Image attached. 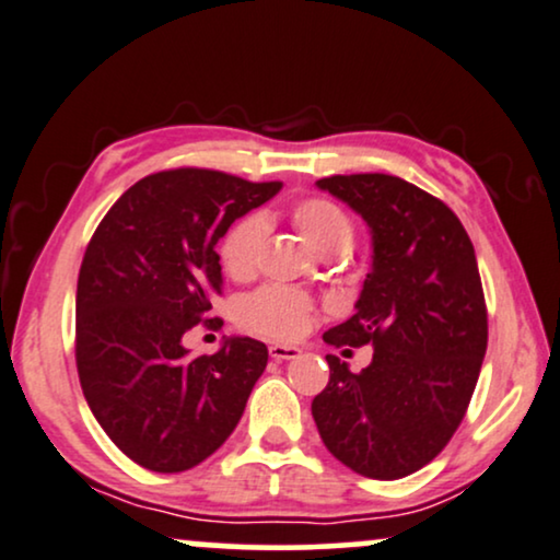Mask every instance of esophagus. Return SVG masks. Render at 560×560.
Returning <instances> with one entry per match:
<instances>
[{"label":"esophagus","instance_id":"esophagus-1","mask_svg":"<svg viewBox=\"0 0 560 560\" xmlns=\"http://www.w3.org/2000/svg\"><path fill=\"white\" fill-rule=\"evenodd\" d=\"M268 353H271L273 361H294V358L302 355V350L294 348V346H281V342H271V346H268Z\"/></svg>","mask_w":560,"mask_h":560}]
</instances>
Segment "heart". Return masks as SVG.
<instances>
[{
  "label": "heart",
  "instance_id": "obj_1",
  "mask_svg": "<svg viewBox=\"0 0 560 560\" xmlns=\"http://www.w3.org/2000/svg\"><path fill=\"white\" fill-rule=\"evenodd\" d=\"M294 228L300 230L304 241L323 256L348 248L353 237V220L340 205L325 197H304L289 210ZM268 225L260 214H245L228 230L220 243V260L228 276L233 279H248L256 273L264 253ZM315 315V304L307 294L296 292L292 287L268 284L260 287L237 304V319L245 330L268 335V338L292 340L307 330Z\"/></svg>",
  "mask_w": 560,
  "mask_h": 560
}]
</instances>
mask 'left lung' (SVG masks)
<instances>
[{
  "label": "left lung",
  "instance_id": "8db88e82",
  "mask_svg": "<svg viewBox=\"0 0 560 560\" xmlns=\"http://www.w3.org/2000/svg\"><path fill=\"white\" fill-rule=\"evenodd\" d=\"M317 186L361 214L374 241L355 315L323 340L374 346V361L353 374L325 355L330 382L312 417L350 471L401 479L448 445L479 382L489 325L474 243L448 205L399 176H327Z\"/></svg>",
  "mask_w": 560,
  "mask_h": 560
}]
</instances>
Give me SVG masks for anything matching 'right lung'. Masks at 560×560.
I'll return each instance as SVG.
<instances>
[{
	"mask_svg": "<svg viewBox=\"0 0 560 560\" xmlns=\"http://www.w3.org/2000/svg\"><path fill=\"white\" fill-rule=\"evenodd\" d=\"M281 182L168 168L132 184L94 230L77 287V369L96 422L130 460L178 474L212 456L241 422L268 348L230 338L189 355L194 325L222 327L214 245Z\"/></svg>",
	"mask_w": 560,
	"mask_h": 560,
	"instance_id": "obj_1",
	"label": "right lung"
}]
</instances>
